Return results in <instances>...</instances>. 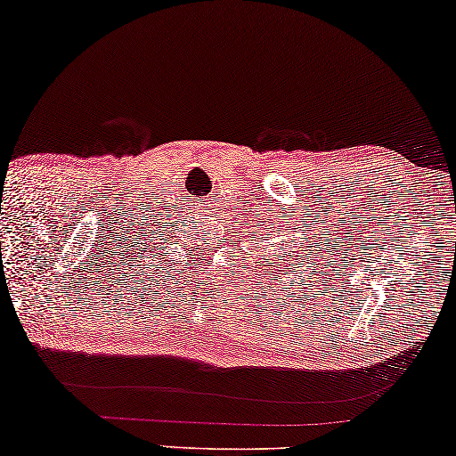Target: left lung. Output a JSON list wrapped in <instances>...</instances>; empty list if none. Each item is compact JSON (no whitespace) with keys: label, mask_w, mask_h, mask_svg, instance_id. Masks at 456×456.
Wrapping results in <instances>:
<instances>
[{"label":"left lung","mask_w":456,"mask_h":456,"mask_svg":"<svg viewBox=\"0 0 456 456\" xmlns=\"http://www.w3.org/2000/svg\"><path fill=\"white\" fill-rule=\"evenodd\" d=\"M301 245H303V242H301ZM290 247H292V245H290ZM295 252L297 253V256L294 255ZM270 257H272V255H270ZM282 257H284V259H278V264H282L284 267H289L290 264H297L298 267H303V264H301L303 253H301V251H297V248H290L289 255H284V253H282ZM273 261H276V259H273ZM290 270H292V267H290Z\"/></svg>","instance_id":"8db88e82"}]
</instances>
